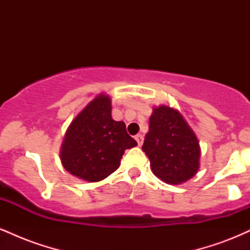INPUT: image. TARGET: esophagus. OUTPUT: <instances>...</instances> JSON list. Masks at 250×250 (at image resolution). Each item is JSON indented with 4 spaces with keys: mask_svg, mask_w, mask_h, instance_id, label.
Here are the masks:
<instances>
[{
    "mask_svg": "<svg viewBox=\"0 0 250 250\" xmlns=\"http://www.w3.org/2000/svg\"><path fill=\"white\" fill-rule=\"evenodd\" d=\"M135 140H136V142H137V145L140 146V147H141L142 146V143H143V135H141V134H137L136 136H135Z\"/></svg>",
    "mask_w": 250,
    "mask_h": 250,
    "instance_id": "34e87169",
    "label": "esophagus"
}]
</instances>
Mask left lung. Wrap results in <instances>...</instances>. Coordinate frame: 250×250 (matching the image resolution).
Segmentation results:
<instances>
[{
  "mask_svg": "<svg viewBox=\"0 0 250 250\" xmlns=\"http://www.w3.org/2000/svg\"><path fill=\"white\" fill-rule=\"evenodd\" d=\"M142 150L151 171L168 185H181L196 175L201 148L194 130L177 109L161 104L149 117Z\"/></svg>",
  "mask_w": 250,
  "mask_h": 250,
  "instance_id": "8db88e82",
  "label": "left lung"
}]
</instances>
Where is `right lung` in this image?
Returning <instances> with one entry per match:
<instances>
[{"mask_svg":"<svg viewBox=\"0 0 250 250\" xmlns=\"http://www.w3.org/2000/svg\"><path fill=\"white\" fill-rule=\"evenodd\" d=\"M137 146L122 121L111 117V100L99 94L75 116L65 131L60 159L74 176L99 182L121 165L125 149Z\"/></svg>","mask_w":250,"mask_h":250,"instance_id":"add662e5","label":"right lung"}]
</instances>
